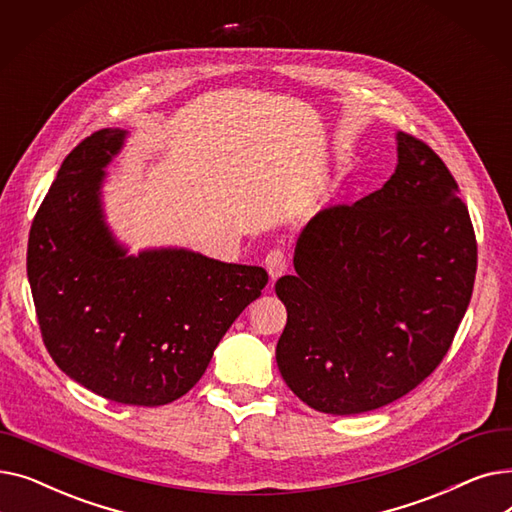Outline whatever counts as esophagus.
<instances>
[{
    "mask_svg": "<svg viewBox=\"0 0 512 512\" xmlns=\"http://www.w3.org/2000/svg\"><path fill=\"white\" fill-rule=\"evenodd\" d=\"M265 270L272 282H276L286 272V255L280 249H274L265 255Z\"/></svg>",
    "mask_w": 512,
    "mask_h": 512,
    "instance_id": "esophagus-1",
    "label": "esophagus"
}]
</instances>
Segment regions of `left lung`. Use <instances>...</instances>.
<instances>
[{"label": "left lung", "instance_id": "8db88e82", "mask_svg": "<svg viewBox=\"0 0 512 512\" xmlns=\"http://www.w3.org/2000/svg\"><path fill=\"white\" fill-rule=\"evenodd\" d=\"M396 170L353 205L317 213L276 282L286 386L328 415L390 405L432 373L471 301L477 245L444 161L396 132Z\"/></svg>", "mask_w": 512, "mask_h": 512}]
</instances>
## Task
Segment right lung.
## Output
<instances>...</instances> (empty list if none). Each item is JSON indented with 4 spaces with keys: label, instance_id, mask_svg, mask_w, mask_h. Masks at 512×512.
Instances as JSON below:
<instances>
[{
    "label": "right lung",
    "instance_id": "right-lung-1",
    "mask_svg": "<svg viewBox=\"0 0 512 512\" xmlns=\"http://www.w3.org/2000/svg\"><path fill=\"white\" fill-rule=\"evenodd\" d=\"M126 139L103 128L64 159L35 215L26 274L43 342L70 380L120 405L161 407L201 380L267 272L184 247L130 253L101 191Z\"/></svg>",
    "mask_w": 512,
    "mask_h": 512
}]
</instances>
